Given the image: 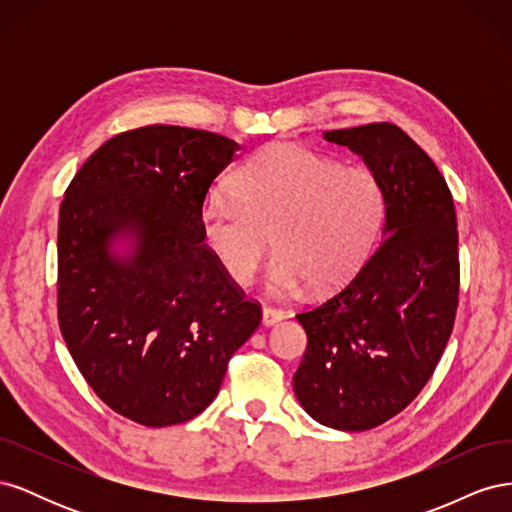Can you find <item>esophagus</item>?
<instances>
[{
	"label": "esophagus",
	"mask_w": 512,
	"mask_h": 512,
	"mask_svg": "<svg viewBox=\"0 0 512 512\" xmlns=\"http://www.w3.org/2000/svg\"><path fill=\"white\" fill-rule=\"evenodd\" d=\"M286 314L282 312V309H275V307H262V324L265 327H273V324H277L280 320H284Z\"/></svg>",
	"instance_id": "1"
}]
</instances>
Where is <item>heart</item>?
I'll list each match as a JSON object with an SVG mask.
<instances>
[{
    "instance_id": "1",
    "label": "heart",
    "mask_w": 512,
    "mask_h": 512,
    "mask_svg": "<svg viewBox=\"0 0 512 512\" xmlns=\"http://www.w3.org/2000/svg\"><path fill=\"white\" fill-rule=\"evenodd\" d=\"M235 194L215 192L200 209L207 250L228 280L247 284L269 237L277 254L267 286L292 294L342 286L359 271L384 218V192L365 166L297 145L275 143L247 160Z\"/></svg>"
}]
</instances>
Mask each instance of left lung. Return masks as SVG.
Segmentation results:
<instances>
[{"label":"left lung","mask_w":512,"mask_h":512,"mask_svg":"<svg viewBox=\"0 0 512 512\" xmlns=\"http://www.w3.org/2000/svg\"><path fill=\"white\" fill-rule=\"evenodd\" d=\"M359 153L384 192L376 250L333 297L297 320L307 348L294 395L318 423L374 429L423 391L459 303L457 215L438 166L395 123L324 132Z\"/></svg>","instance_id":"8db88e82"}]
</instances>
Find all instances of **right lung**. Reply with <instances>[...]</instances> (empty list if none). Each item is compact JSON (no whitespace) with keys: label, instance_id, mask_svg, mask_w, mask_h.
<instances>
[{"label":"right lung","instance_id":"right-lung-1","mask_svg":"<svg viewBox=\"0 0 512 512\" xmlns=\"http://www.w3.org/2000/svg\"><path fill=\"white\" fill-rule=\"evenodd\" d=\"M241 147L226 136L145 126L106 141L59 209L57 318L87 384L147 427L190 421L218 395L230 356L258 329L207 250L200 209ZM128 234L130 257L110 247Z\"/></svg>","mask_w":512,"mask_h":512}]
</instances>
